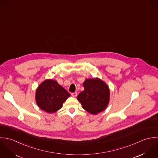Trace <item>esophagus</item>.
<instances>
[{"mask_svg":"<svg viewBox=\"0 0 158 158\" xmlns=\"http://www.w3.org/2000/svg\"><path fill=\"white\" fill-rule=\"evenodd\" d=\"M71 95L73 96V97H76L77 95V92H74V93H72Z\"/></svg>","mask_w":158,"mask_h":158,"instance_id":"34e87169","label":"esophagus"}]
</instances>
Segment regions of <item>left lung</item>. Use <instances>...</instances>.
<instances>
[{
    "instance_id": "left-lung-1",
    "label": "left lung",
    "mask_w": 158,
    "mask_h": 158,
    "mask_svg": "<svg viewBox=\"0 0 158 158\" xmlns=\"http://www.w3.org/2000/svg\"><path fill=\"white\" fill-rule=\"evenodd\" d=\"M84 90L77 97L82 107L92 114L103 111L109 102L110 90L107 85L99 78L86 79Z\"/></svg>"
}]
</instances>
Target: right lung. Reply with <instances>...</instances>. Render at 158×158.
<instances>
[{
	"instance_id": "1",
	"label": "right lung",
	"mask_w": 158,
	"mask_h": 158,
	"mask_svg": "<svg viewBox=\"0 0 158 158\" xmlns=\"http://www.w3.org/2000/svg\"><path fill=\"white\" fill-rule=\"evenodd\" d=\"M70 94L56 81L47 79L36 90L35 99L38 107L48 113H54L62 108Z\"/></svg>"
}]
</instances>
